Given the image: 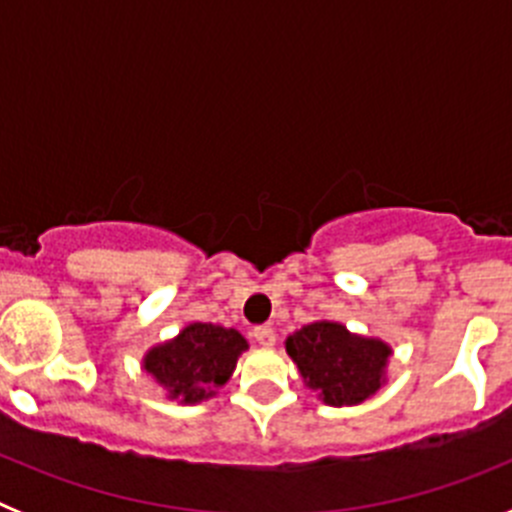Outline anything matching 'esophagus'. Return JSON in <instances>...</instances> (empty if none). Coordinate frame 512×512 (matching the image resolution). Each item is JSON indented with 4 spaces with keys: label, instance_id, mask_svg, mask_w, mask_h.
Masks as SVG:
<instances>
[{
    "label": "esophagus",
    "instance_id": "1",
    "mask_svg": "<svg viewBox=\"0 0 512 512\" xmlns=\"http://www.w3.org/2000/svg\"><path fill=\"white\" fill-rule=\"evenodd\" d=\"M253 341L259 343V346L269 348L277 343V333L269 328V325H259V328H253Z\"/></svg>",
    "mask_w": 512,
    "mask_h": 512
}]
</instances>
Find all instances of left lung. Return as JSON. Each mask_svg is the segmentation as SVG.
<instances>
[{
  "mask_svg": "<svg viewBox=\"0 0 512 512\" xmlns=\"http://www.w3.org/2000/svg\"><path fill=\"white\" fill-rule=\"evenodd\" d=\"M307 390L330 408L361 405L387 382L392 348L382 338L351 333L343 323L315 320L284 341Z\"/></svg>",
  "mask_w": 512,
  "mask_h": 512,
  "instance_id": "1",
  "label": "left lung"
}]
</instances>
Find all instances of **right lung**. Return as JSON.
<instances>
[{"label":"right lung","instance_id":"1","mask_svg":"<svg viewBox=\"0 0 512 512\" xmlns=\"http://www.w3.org/2000/svg\"><path fill=\"white\" fill-rule=\"evenodd\" d=\"M248 351V341L235 328L212 323H189L171 341L148 348L143 369L166 397L179 405L210 400L233 377L238 356Z\"/></svg>","mask_w":512,"mask_h":512}]
</instances>
